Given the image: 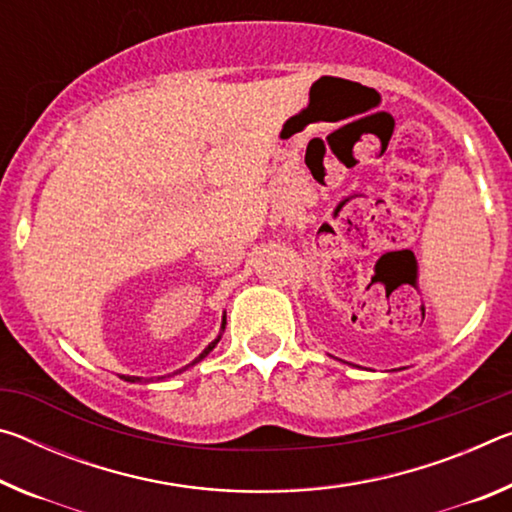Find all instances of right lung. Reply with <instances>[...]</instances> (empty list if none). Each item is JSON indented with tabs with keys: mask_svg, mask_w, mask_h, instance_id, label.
Wrapping results in <instances>:
<instances>
[{
	"mask_svg": "<svg viewBox=\"0 0 512 512\" xmlns=\"http://www.w3.org/2000/svg\"><path fill=\"white\" fill-rule=\"evenodd\" d=\"M223 329H225V314H223V320H221V332H219V336H216V339L207 345V348L198 354V357L192 361V363H187L185 368H180V370H176V372H171V375H167V377H158V381H162V379H169V377H173V375H180V372L183 370H187V368H192V366H196L198 361H203L207 354H210L214 348H216V343L221 341V336H223ZM119 379H124V381H131V384H149V381H153V379H142V377H131V375H119Z\"/></svg>",
	"mask_w": 512,
	"mask_h": 512,
	"instance_id": "obj_1",
	"label": "right lung"
}]
</instances>
